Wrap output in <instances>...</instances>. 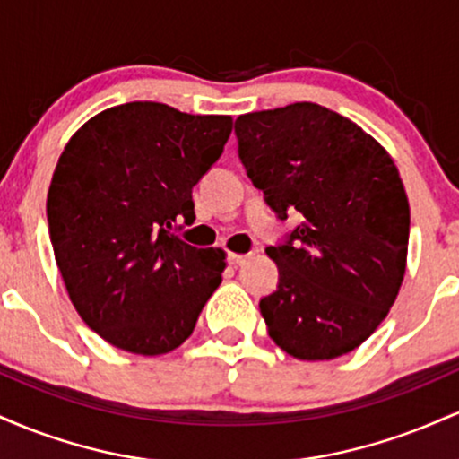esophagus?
Returning <instances> with one entry per match:
<instances>
[{"label":"esophagus","mask_w":459,"mask_h":459,"mask_svg":"<svg viewBox=\"0 0 459 459\" xmlns=\"http://www.w3.org/2000/svg\"><path fill=\"white\" fill-rule=\"evenodd\" d=\"M247 259H250V255H235V252H230V255H229V263H230V265H235V267L244 265Z\"/></svg>","instance_id":"esophagus-1"}]
</instances>
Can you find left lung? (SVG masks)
Returning <instances> with one entry per match:
<instances>
[{"label":"left lung","instance_id":"obj_1","mask_svg":"<svg viewBox=\"0 0 459 459\" xmlns=\"http://www.w3.org/2000/svg\"><path fill=\"white\" fill-rule=\"evenodd\" d=\"M239 157L267 204L299 224L265 247L278 289L259 308L272 341L299 360L350 354L397 299L410 204L393 157L345 116L317 103L244 114Z\"/></svg>","mask_w":459,"mask_h":459}]
</instances>
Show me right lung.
Returning a JSON list of instances; mask_svg holds the SVG:
<instances>
[{
    "label": "right lung",
    "mask_w": 459,
    "mask_h": 459,
    "mask_svg": "<svg viewBox=\"0 0 459 459\" xmlns=\"http://www.w3.org/2000/svg\"><path fill=\"white\" fill-rule=\"evenodd\" d=\"M230 131V116L134 101L92 116L62 151L47 194L51 246L79 317L109 345L177 350L222 282V247L172 229L196 218L192 187Z\"/></svg>",
    "instance_id": "right-lung-1"
}]
</instances>
